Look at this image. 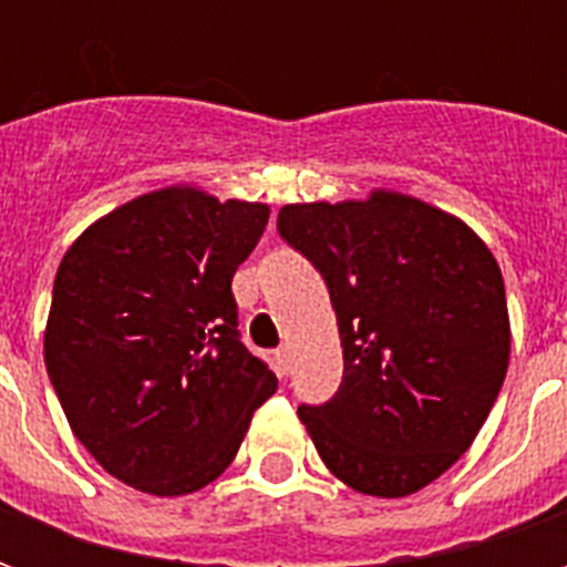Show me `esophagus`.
Instances as JSON below:
<instances>
[{
	"label": "esophagus",
	"instance_id": "obj_1",
	"mask_svg": "<svg viewBox=\"0 0 567 567\" xmlns=\"http://www.w3.org/2000/svg\"><path fill=\"white\" fill-rule=\"evenodd\" d=\"M276 368H279V373H288L291 370V349L288 346H282V349H276Z\"/></svg>",
	"mask_w": 567,
	"mask_h": 567
}]
</instances>
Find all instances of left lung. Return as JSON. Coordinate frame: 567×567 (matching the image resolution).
<instances>
[{"label": "left lung", "mask_w": 567, "mask_h": 567, "mask_svg": "<svg viewBox=\"0 0 567 567\" xmlns=\"http://www.w3.org/2000/svg\"><path fill=\"white\" fill-rule=\"evenodd\" d=\"M276 227L328 282L343 346L337 394L297 416L346 486L413 495L462 458L501 392L498 260L462 218L398 190L291 203Z\"/></svg>", "instance_id": "8db88e82"}]
</instances>
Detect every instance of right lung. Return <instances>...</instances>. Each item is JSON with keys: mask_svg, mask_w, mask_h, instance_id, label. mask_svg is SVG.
I'll return each mask as SVG.
<instances>
[{"mask_svg": "<svg viewBox=\"0 0 567 567\" xmlns=\"http://www.w3.org/2000/svg\"><path fill=\"white\" fill-rule=\"evenodd\" d=\"M267 218V203L161 187L60 260L44 368L72 434L121 483L161 498L209 486L276 392L239 340L230 291Z\"/></svg>", "mask_w": 567, "mask_h": 567, "instance_id": "obj_1", "label": "right lung"}]
</instances>
